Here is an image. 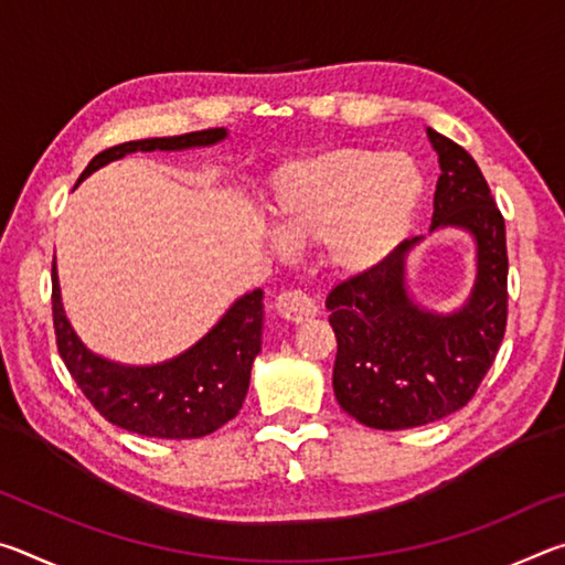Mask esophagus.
Returning a JSON list of instances; mask_svg holds the SVG:
<instances>
[{
  "label": "esophagus",
  "mask_w": 565,
  "mask_h": 565,
  "mask_svg": "<svg viewBox=\"0 0 565 565\" xmlns=\"http://www.w3.org/2000/svg\"><path fill=\"white\" fill-rule=\"evenodd\" d=\"M276 311H279V317L286 321L301 323L306 319L317 317L319 306L311 299V296H306L303 291L289 289V291L279 294V299H276Z\"/></svg>",
  "instance_id": "34e87169"
}]
</instances>
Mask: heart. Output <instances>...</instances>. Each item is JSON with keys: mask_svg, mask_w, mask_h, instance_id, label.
<instances>
[{"mask_svg": "<svg viewBox=\"0 0 565 565\" xmlns=\"http://www.w3.org/2000/svg\"><path fill=\"white\" fill-rule=\"evenodd\" d=\"M424 174L401 151L329 149L274 171L266 218L289 248L321 244L341 279L374 274L398 252L424 202Z\"/></svg>", "mask_w": 565, "mask_h": 565, "instance_id": "1", "label": "heart"}]
</instances>
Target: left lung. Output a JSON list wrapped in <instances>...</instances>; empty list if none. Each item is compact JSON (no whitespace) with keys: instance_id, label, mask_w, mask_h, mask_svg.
Listing matches in <instances>:
<instances>
[{"instance_id":"obj_1","label":"left lung","mask_w":565,"mask_h":565,"mask_svg":"<svg viewBox=\"0 0 565 565\" xmlns=\"http://www.w3.org/2000/svg\"><path fill=\"white\" fill-rule=\"evenodd\" d=\"M438 154L431 234L461 228L473 238L471 294L454 311H434L411 294L406 262L424 236L411 238L374 274L329 294L337 333L333 394L359 424L401 431L444 418L473 398L499 353L509 313L505 224L481 169L456 141L426 129Z\"/></svg>"}]
</instances>
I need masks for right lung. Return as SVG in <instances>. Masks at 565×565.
I'll use <instances>...</instances> for the list:
<instances>
[{
  "mask_svg": "<svg viewBox=\"0 0 565 565\" xmlns=\"http://www.w3.org/2000/svg\"><path fill=\"white\" fill-rule=\"evenodd\" d=\"M228 129H204L181 137L124 141L89 161L79 181L134 151H184L214 147ZM52 313L56 349L76 386L109 424L149 438H202L222 428L242 408L254 359L262 351L264 291L254 289L228 306L202 339L161 363L111 361L87 349L64 313L56 262L52 264Z\"/></svg>",
  "mask_w": 565,
  "mask_h": 565,
  "instance_id": "1",
  "label": "right lung"
}]
</instances>
